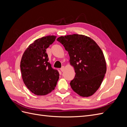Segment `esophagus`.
<instances>
[{
	"label": "esophagus",
	"instance_id": "obj_1",
	"mask_svg": "<svg viewBox=\"0 0 127 127\" xmlns=\"http://www.w3.org/2000/svg\"><path fill=\"white\" fill-rule=\"evenodd\" d=\"M64 69H65L64 66H63L62 67H61V68H60V70H61V71L63 72V71L64 70Z\"/></svg>",
	"mask_w": 127,
	"mask_h": 127
}]
</instances>
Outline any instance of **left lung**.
<instances>
[{"mask_svg": "<svg viewBox=\"0 0 127 127\" xmlns=\"http://www.w3.org/2000/svg\"><path fill=\"white\" fill-rule=\"evenodd\" d=\"M57 40L68 52L75 69V78L70 83L72 90L81 96H90L101 85L106 71L101 48L93 39L79 34L62 36Z\"/></svg>", "mask_w": 127, "mask_h": 127, "instance_id": "1", "label": "left lung"}]
</instances>
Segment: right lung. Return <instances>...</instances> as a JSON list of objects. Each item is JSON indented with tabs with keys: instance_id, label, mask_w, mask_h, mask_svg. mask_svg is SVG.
<instances>
[{
	"instance_id": "add662e5",
	"label": "right lung",
	"mask_w": 127,
	"mask_h": 127,
	"mask_svg": "<svg viewBox=\"0 0 127 127\" xmlns=\"http://www.w3.org/2000/svg\"><path fill=\"white\" fill-rule=\"evenodd\" d=\"M49 35L38 39L26 49L20 67L23 82L28 89L37 95H45L55 90L59 74L48 62L47 49L56 39Z\"/></svg>"
}]
</instances>
